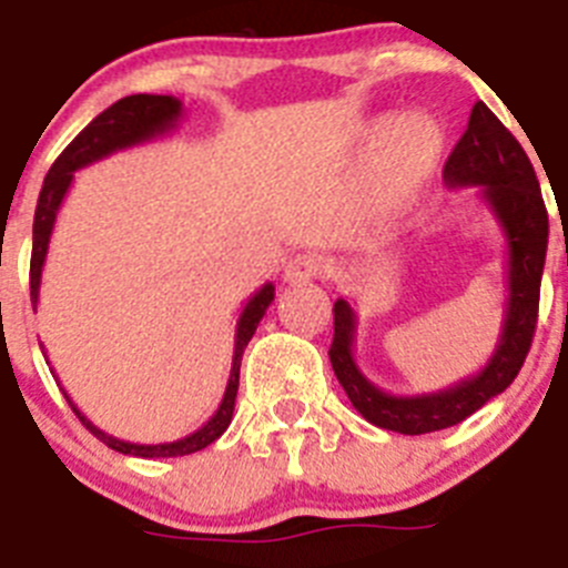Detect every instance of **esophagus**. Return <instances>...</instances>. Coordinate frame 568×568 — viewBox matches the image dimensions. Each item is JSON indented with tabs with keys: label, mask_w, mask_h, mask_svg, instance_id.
I'll list each match as a JSON object with an SVG mask.
<instances>
[{
	"label": "esophagus",
	"mask_w": 568,
	"mask_h": 568,
	"mask_svg": "<svg viewBox=\"0 0 568 568\" xmlns=\"http://www.w3.org/2000/svg\"><path fill=\"white\" fill-rule=\"evenodd\" d=\"M322 272H325V263H322V257L305 252V254H296V257L288 260L283 277H285V283H311V280L322 277Z\"/></svg>",
	"instance_id": "obj_1"
}]
</instances>
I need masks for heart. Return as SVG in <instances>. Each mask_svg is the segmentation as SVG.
Instances as JSON below:
<instances>
[{"instance_id": "obj_1", "label": "heart", "mask_w": 568, "mask_h": 568, "mask_svg": "<svg viewBox=\"0 0 568 568\" xmlns=\"http://www.w3.org/2000/svg\"><path fill=\"white\" fill-rule=\"evenodd\" d=\"M371 141H379L376 152V183L387 201L413 195L427 183L442 158V132L424 115H405L385 130L382 121L367 130Z\"/></svg>"}]
</instances>
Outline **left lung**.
I'll list each match as a JSON object with an SVG mask.
<instances>
[{
	"label": "left lung",
	"instance_id": "obj_1",
	"mask_svg": "<svg viewBox=\"0 0 568 568\" xmlns=\"http://www.w3.org/2000/svg\"><path fill=\"white\" fill-rule=\"evenodd\" d=\"M449 189L481 186V197L507 240V311L495 354L475 376L422 396H390L356 367V314L347 300L334 303L331 365L351 405L382 430L424 436L464 422L489 398L507 390L524 365L538 325L540 277H544L549 214L532 163L513 132L500 124L484 101L473 106L469 124L444 163Z\"/></svg>",
	"mask_w": 568,
	"mask_h": 568
}]
</instances>
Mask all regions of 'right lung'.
Here are the masks:
<instances>
[{"instance_id":"add662e5","label":"right lung","mask_w":568,"mask_h":568,"mask_svg":"<svg viewBox=\"0 0 568 568\" xmlns=\"http://www.w3.org/2000/svg\"><path fill=\"white\" fill-rule=\"evenodd\" d=\"M183 115V104L175 95H126V99L115 101L112 106H106L101 115H95L79 135L68 144V150L55 158V163L50 166L48 178L42 183V192H39V203H36V217H33V254H30V300L33 305L39 303V285H42V268L44 257H48L50 234L55 226V214H59L61 201L68 195L70 183H73V172L84 170L90 163L101 161V158L112 155V152L126 150V146L144 144L152 138L163 135V132L175 130L178 121ZM274 300V285L265 283L263 288L254 296H248L246 308L240 311L237 320V334H234V359H232V373H229V385L223 393L221 407L214 410V416L203 424L201 430L189 433L186 438H178L170 444H132L121 442V438L110 436L101 427H95L79 407L73 405V398L64 393V398L70 402L75 416L81 418L87 430L93 433L95 438L112 447L115 453H124V456H138V458H175V456H189V453H197V449L209 447L214 438H221L226 433V427L232 424L234 413V398H237V385H240V362H243V351H246L248 339L257 331L260 320H263L265 308L272 305ZM44 354V345H42ZM48 359V354H44ZM50 365V362H48Z\"/></svg>"}]
</instances>
